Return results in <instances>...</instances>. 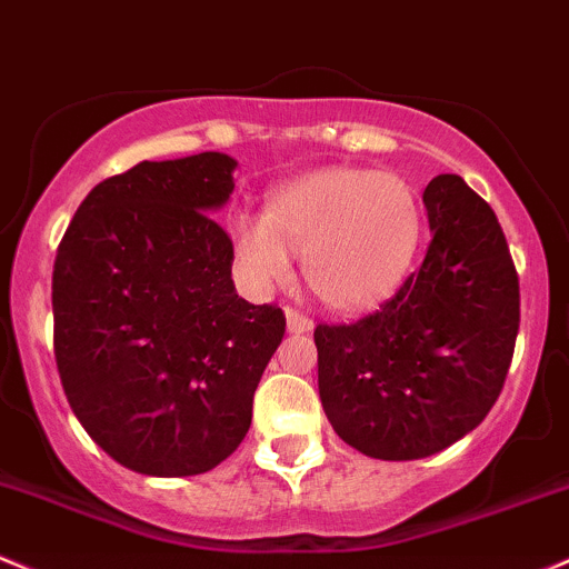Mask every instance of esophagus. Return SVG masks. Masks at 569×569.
I'll return each instance as SVG.
<instances>
[{
    "label": "esophagus",
    "instance_id": "esophagus-1",
    "mask_svg": "<svg viewBox=\"0 0 569 569\" xmlns=\"http://www.w3.org/2000/svg\"><path fill=\"white\" fill-rule=\"evenodd\" d=\"M284 315H287V328H290V333H309V330L315 328L311 317H306L303 311L292 309V306H287Z\"/></svg>",
    "mask_w": 569,
    "mask_h": 569
}]
</instances>
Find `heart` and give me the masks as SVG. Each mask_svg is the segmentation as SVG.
Segmentation results:
<instances>
[{"label": "heart", "instance_id": "obj_1", "mask_svg": "<svg viewBox=\"0 0 569 569\" xmlns=\"http://www.w3.org/2000/svg\"><path fill=\"white\" fill-rule=\"evenodd\" d=\"M231 239L254 287L284 282L296 254L319 303L357 315L406 279L422 239V207L403 177L333 166L282 184L263 217H236Z\"/></svg>", "mask_w": 569, "mask_h": 569}]
</instances>
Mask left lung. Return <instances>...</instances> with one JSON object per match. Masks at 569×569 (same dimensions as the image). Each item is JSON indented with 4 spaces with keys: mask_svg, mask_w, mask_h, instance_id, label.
Masks as SVG:
<instances>
[{
    "mask_svg": "<svg viewBox=\"0 0 569 569\" xmlns=\"http://www.w3.org/2000/svg\"><path fill=\"white\" fill-rule=\"evenodd\" d=\"M422 199V268L373 315L315 330L333 430L395 462L438 455L483 422L519 336V273L489 203L457 174H438Z\"/></svg>",
    "mask_w": 569,
    "mask_h": 569,
    "instance_id": "obj_1",
    "label": "left lung"
}]
</instances>
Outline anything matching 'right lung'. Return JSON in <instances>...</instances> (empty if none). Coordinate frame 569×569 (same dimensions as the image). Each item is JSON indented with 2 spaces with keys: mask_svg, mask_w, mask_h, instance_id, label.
Masks as SVG:
<instances>
[{
  "mask_svg": "<svg viewBox=\"0 0 569 569\" xmlns=\"http://www.w3.org/2000/svg\"><path fill=\"white\" fill-rule=\"evenodd\" d=\"M236 161L199 152L99 182L53 266V349L74 417L123 468L199 476L252 422L284 311L236 296L214 212Z\"/></svg>",
  "mask_w": 569,
  "mask_h": 569,
  "instance_id": "1",
  "label": "right lung"
}]
</instances>
